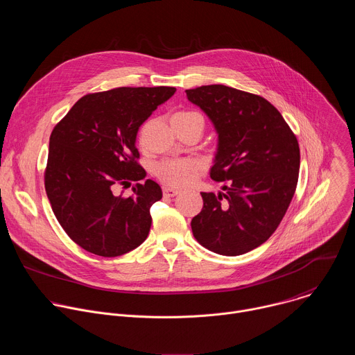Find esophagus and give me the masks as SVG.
<instances>
[{
    "label": "esophagus",
    "mask_w": 355,
    "mask_h": 355,
    "mask_svg": "<svg viewBox=\"0 0 355 355\" xmlns=\"http://www.w3.org/2000/svg\"><path fill=\"white\" fill-rule=\"evenodd\" d=\"M163 192H164L166 196H175V195L180 193V189H175V188H171V187H166L163 189Z\"/></svg>",
    "instance_id": "obj_1"
}]
</instances>
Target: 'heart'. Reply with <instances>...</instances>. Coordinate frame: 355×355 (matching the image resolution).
Segmentation results:
<instances>
[{
    "label": "heart",
    "mask_w": 355,
    "mask_h": 355,
    "mask_svg": "<svg viewBox=\"0 0 355 355\" xmlns=\"http://www.w3.org/2000/svg\"><path fill=\"white\" fill-rule=\"evenodd\" d=\"M192 116H200V115L192 111H180L173 115V118H178V119H187ZM196 171H198L196 164L192 160H187V159L164 160L159 163L156 167V174L159 175V178L173 187L188 185L195 178Z\"/></svg>",
    "instance_id": "1"
}]
</instances>
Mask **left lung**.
<instances>
[{
  "instance_id": "left-lung-1",
  "label": "left lung",
  "mask_w": 355,
  "mask_h": 355,
  "mask_svg": "<svg viewBox=\"0 0 355 355\" xmlns=\"http://www.w3.org/2000/svg\"><path fill=\"white\" fill-rule=\"evenodd\" d=\"M214 123L218 148L211 178L225 192H200L193 237L222 256H240L270 239L296 189L300 153L279 111L260 95L222 84L187 89Z\"/></svg>"
}]
</instances>
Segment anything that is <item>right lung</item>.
Wrapping results in <instances>:
<instances>
[{
	"label": "right lung",
	"mask_w": 355,
	"mask_h": 355,
	"mask_svg": "<svg viewBox=\"0 0 355 355\" xmlns=\"http://www.w3.org/2000/svg\"><path fill=\"white\" fill-rule=\"evenodd\" d=\"M174 92V87H119L84 95L50 135L47 198L69 237L92 254L118 257L148 236L160 185L146 180L128 198L114 188L146 177L136 162L137 130Z\"/></svg>",
	"instance_id": "right-lung-1"
}]
</instances>
